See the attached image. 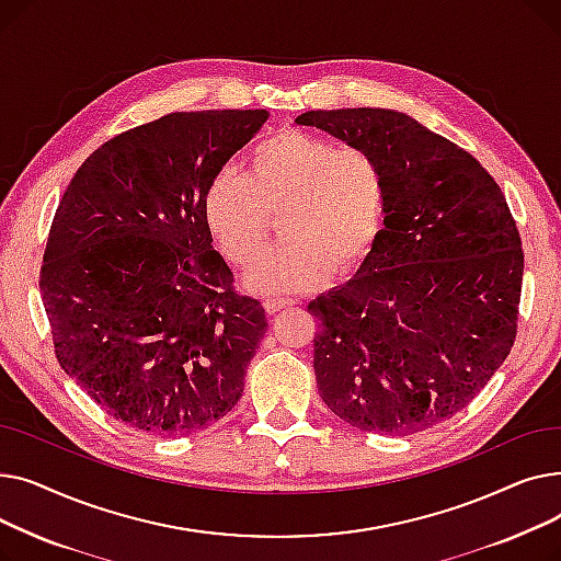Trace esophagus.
Listing matches in <instances>:
<instances>
[{"instance_id":"obj_1","label":"esophagus","mask_w":561,"mask_h":561,"mask_svg":"<svg viewBox=\"0 0 561 561\" xmlns=\"http://www.w3.org/2000/svg\"><path fill=\"white\" fill-rule=\"evenodd\" d=\"M263 307H265V311H268V313H277V311H282L286 307H296V300H290V298H265Z\"/></svg>"}]
</instances>
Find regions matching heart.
<instances>
[{"label":"heart","mask_w":561,"mask_h":561,"mask_svg":"<svg viewBox=\"0 0 561 561\" xmlns=\"http://www.w3.org/2000/svg\"><path fill=\"white\" fill-rule=\"evenodd\" d=\"M204 222L231 263H248L270 216L283 214L287 241L243 273L256 296L311 290L355 271L385 227L389 186L377 157L302 129H284L248 154L245 174L225 168L204 191Z\"/></svg>","instance_id":"heart-1"}]
</instances>
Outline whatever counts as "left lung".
Segmentation results:
<instances>
[{"label":"left lung","mask_w":561,"mask_h":561,"mask_svg":"<svg viewBox=\"0 0 561 561\" xmlns=\"http://www.w3.org/2000/svg\"><path fill=\"white\" fill-rule=\"evenodd\" d=\"M296 125L364 147L385 168V229L357 275L309 302L322 402L364 432L450 419L516 339L523 250L507 199L459 145L393 108L307 111Z\"/></svg>","instance_id":"8db88e82"}]
</instances>
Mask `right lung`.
<instances>
[{
    "instance_id": "1",
    "label": "right lung",
    "mask_w": 561,
    "mask_h": 561,
    "mask_svg": "<svg viewBox=\"0 0 561 561\" xmlns=\"http://www.w3.org/2000/svg\"><path fill=\"white\" fill-rule=\"evenodd\" d=\"M268 111L170 113L104 142L58 204L41 293L56 359L108 416L157 436L220 421L268 328L233 290L204 191Z\"/></svg>"
}]
</instances>
